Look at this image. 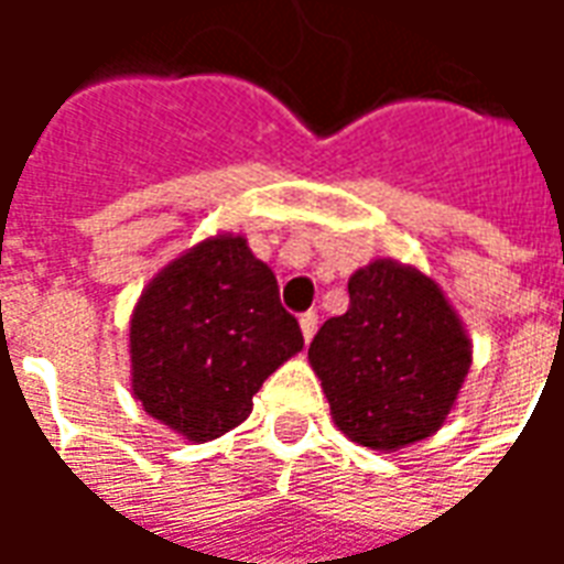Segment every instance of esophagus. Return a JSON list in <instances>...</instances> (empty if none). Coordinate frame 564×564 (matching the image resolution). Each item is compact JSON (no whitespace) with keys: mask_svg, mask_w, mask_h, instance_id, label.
Returning a JSON list of instances; mask_svg holds the SVG:
<instances>
[{"mask_svg":"<svg viewBox=\"0 0 564 564\" xmlns=\"http://www.w3.org/2000/svg\"><path fill=\"white\" fill-rule=\"evenodd\" d=\"M316 325H319V316H316L313 310H310V313H304V316H301V332H304V340H306V344L313 340V334H316Z\"/></svg>","mask_w":564,"mask_h":564,"instance_id":"esophagus-1","label":"esophagus"}]
</instances>
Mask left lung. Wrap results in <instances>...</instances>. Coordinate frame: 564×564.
I'll return each mask as SVG.
<instances>
[{
    "mask_svg": "<svg viewBox=\"0 0 564 564\" xmlns=\"http://www.w3.org/2000/svg\"><path fill=\"white\" fill-rule=\"evenodd\" d=\"M347 289L349 310L306 352L334 423L375 452L433 436L473 365L464 322L430 275L399 260H371Z\"/></svg>",
    "mask_w": 564,
    "mask_h": 564,
    "instance_id": "obj_1",
    "label": "left lung"
}]
</instances>
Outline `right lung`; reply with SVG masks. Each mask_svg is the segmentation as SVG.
I'll list each match as a JSON object with an SVG mask.
<instances>
[{"label": "right lung", "instance_id": "obj_1", "mask_svg": "<svg viewBox=\"0 0 564 564\" xmlns=\"http://www.w3.org/2000/svg\"><path fill=\"white\" fill-rule=\"evenodd\" d=\"M131 393L189 442L230 433L282 362L304 349L273 270L217 232L162 267L131 313Z\"/></svg>", "mask_w": 564, "mask_h": 564}]
</instances>
